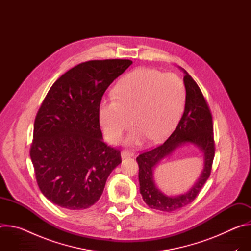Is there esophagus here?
Segmentation results:
<instances>
[{
    "mask_svg": "<svg viewBox=\"0 0 251 251\" xmlns=\"http://www.w3.org/2000/svg\"><path fill=\"white\" fill-rule=\"evenodd\" d=\"M134 156V152L133 151H129V150H123L121 152V157L122 159L128 158V157H133Z\"/></svg>",
    "mask_w": 251,
    "mask_h": 251,
    "instance_id": "esophagus-1",
    "label": "esophagus"
}]
</instances>
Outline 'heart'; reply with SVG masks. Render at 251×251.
<instances>
[{"label": "heart", "instance_id": "b5f03b06", "mask_svg": "<svg viewBox=\"0 0 251 251\" xmlns=\"http://www.w3.org/2000/svg\"><path fill=\"white\" fill-rule=\"evenodd\" d=\"M187 91L184 81L174 74L139 68L116 85L114 97L100 102L99 116L106 135L117 141L134 123L127 142L138 145L146 138L165 139L175 129L185 110Z\"/></svg>", "mask_w": 251, "mask_h": 251}]
</instances>
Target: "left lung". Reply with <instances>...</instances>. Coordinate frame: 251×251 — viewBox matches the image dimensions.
Instances as JSON below:
<instances>
[{
  "label": "left lung",
  "mask_w": 251,
  "mask_h": 251,
  "mask_svg": "<svg viewBox=\"0 0 251 251\" xmlns=\"http://www.w3.org/2000/svg\"><path fill=\"white\" fill-rule=\"evenodd\" d=\"M185 75L187 99L180 122L162 145L140 154L136 159L139 165L140 193L143 200L149 207L168 212L188 205L197 198L210 176L216 152L212 115L208 104L199 85L186 70ZM185 142H192L201 148L205 156L204 171L199 181L188 193L168 197L155 188L152 180V169L162 158Z\"/></svg>",
  "instance_id": "8db88e82"
}]
</instances>
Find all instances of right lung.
I'll list each match as a JSON object with an SVG mask.
<instances>
[{
  "label": "right lung",
  "mask_w": 251,
  "mask_h": 251,
  "mask_svg": "<svg viewBox=\"0 0 251 251\" xmlns=\"http://www.w3.org/2000/svg\"><path fill=\"white\" fill-rule=\"evenodd\" d=\"M129 59L89 60L62 75L35 116L29 155L43 195L67 209H84L101 197L120 151L102 141L99 107Z\"/></svg>",
  "instance_id": "1"
}]
</instances>
